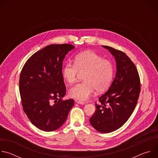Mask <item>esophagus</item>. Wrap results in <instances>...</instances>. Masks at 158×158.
I'll return each instance as SVG.
<instances>
[{
	"label": "esophagus",
	"instance_id": "1",
	"mask_svg": "<svg viewBox=\"0 0 158 158\" xmlns=\"http://www.w3.org/2000/svg\"><path fill=\"white\" fill-rule=\"evenodd\" d=\"M75 102H76V103H77V104H85L84 102L81 101L79 100V99H76V100H75Z\"/></svg>",
	"mask_w": 158,
	"mask_h": 158
}]
</instances>
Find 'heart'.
I'll list each match as a JSON object with an SVG mask.
<instances>
[{
  "label": "heart",
  "instance_id": "heart-1",
  "mask_svg": "<svg viewBox=\"0 0 158 158\" xmlns=\"http://www.w3.org/2000/svg\"><path fill=\"white\" fill-rule=\"evenodd\" d=\"M82 74L84 81L71 87L69 96L85 101L95 90L97 93H102L110 87L114 75V66L110 60L87 51L77 54L74 64L65 63L62 70L64 81L69 84L76 82Z\"/></svg>",
  "mask_w": 158,
  "mask_h": 158
}]
</instances>
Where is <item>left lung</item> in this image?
<instances>
[{
	"label": "left lung",
	"mask_w": 158,
	"mask_h": 158,
	"mask_svg": "<svg viewBox=\"0 0 158 158\" xmlns=\"http://www.w3.org/2000/svg\"><path fill=\"white\" fill-rule=\"evenodd\" d=\"M116 61V77L108 91L96 103V111L90 118L98 131L107 133L120 128L129 118L141 91L140 78L136 65L123 51L102 46Z\"/></svg>",
	"instance_id": "obj_1"
}]
</instances>
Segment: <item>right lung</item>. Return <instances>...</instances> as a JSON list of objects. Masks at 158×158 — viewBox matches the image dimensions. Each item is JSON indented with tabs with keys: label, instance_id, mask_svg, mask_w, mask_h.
I'll return each instance as SVG.
<instances>
[{
	"label": "right lung",
	"instance_id": "obj_1",
	"mask_svg": "<svg viewBox=\"0 0 158 158\" xmlns=\"http://www.w3.org/2000/svg\"><path fill=\"white\" fill-rule=\"evenodd\" d=\"M69 44H51L34 54L25 63L19 79L22 107L31 122L44 131H53L65 121L74 99L63 100L66 87L62 75Z\"/></svg>",
	"mask_w": 158,
	"mask_h": 158
}]
</instances>
